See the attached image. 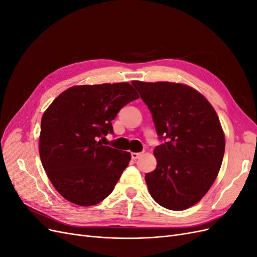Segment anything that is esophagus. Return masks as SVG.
<instances>
[{
	"mask_svg": "<svg viewBox=\"0 0 257 257\" xmlns=\"http://www.w3.org/2000/svg\"><path fill=\"white\" fill-rule=\"evenodd\" d=\"M142 155H143V152H132L131 157H132V159H133V160H137L138 158H141Z\"/></svg>",
	"mask_w": 257,
	"mask_h": 257,
	"instance_id": "34e87169",
	"label": "esophagus"
}]
</instances>
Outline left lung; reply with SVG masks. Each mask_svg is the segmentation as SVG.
I'll list each match as a JSON object with an SVG mask.
<instances>
[{"mask_svg": "<svg viewBox=\"0 0 257 257\" xmlns=\"http://www.w3.org/2000/svg\"><path fill=\"white\" fill-rule=\"evenodd\" d=\"M160 141L157 168L145 176L150 195L169 210L195 205L219 174L225 137L213 107L199 92L174 82L133 81Z\"/></svg>", "mask_w": 257, "mask_h": 257, "instance_id": "obj_1", "label": "left lung"}]
</instances>
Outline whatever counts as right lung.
Segmentation results:
<instances>
[{
    "label": "right lung",
    "mask_w": 257,
    "mask_h": 257,
    "mask_svg": "<svg viewBox=\"0 0 257 257\" xmlns=\"http://www.w3.org/2000/svg\"><path fill=\"white\" fill-rule=\"evenodd\" d=\"M139 95L127 82L76 85L53 100L41 123L40 157L62 196L89 207L113 191L131 153L103 146L111 121Z\"/></svg>",
    "instance_id": "1"
}]
</instances>
